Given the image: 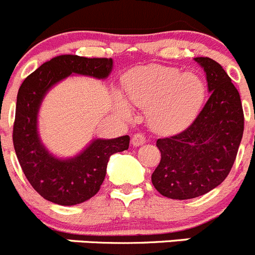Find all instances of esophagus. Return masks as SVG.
I'll return each mask as SVG.
<instances>
[{
	"label": "esophagus",
	"instance_id": "esophagus-1",
	"mask_svg": "<svg viewBox=\"0 0 255 255\" xmlns=\"http://www.w3.org/2000/svg\"><path fill=\"white\" fill-rule=\"evenodd\" d=\"M145 135L141 134V132H136V134L131 137V144L134 146L143 145V144L145 143Z\"/></svg>",
	"mask_w": 255,
	"mask_h": 255
}]
</instances>
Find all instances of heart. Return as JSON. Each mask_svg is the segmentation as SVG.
<instances>
[{
    "instance_id": "obj_1",
    "label": "heart",
    "mask_w": 255,
    "mask_h": 255,
    "mask_svg": "<svg viewBox=\"0 0 255 255\" xmlns=\"http://www.w3.org/2000/svg\"><path fill=\"white\" fill-rule=\"evenodd\" d=\"M125 93L136 106L148 110L151 126L158 131L184 129L200 112L206 86L196 73H181L173 67L146 65L126 76ZM123 107L125 104L120 100Z\"/></svg>"
}]
</instances>
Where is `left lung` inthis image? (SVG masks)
I'll use <instances>...</instances> for the list:
<instances>
[{
	"mask_svg": "<svg viewBox=\"0 0 255 255\" xmlns=\"http://www.w3.org/2000/svg\"><path fill=\"white\" fill-rule=\"evenodd\" d=\"M211 92L187 129L156 140L160 162L151 182L160 195L188 200L214 190L230 173L244 131L240 95L224 68L209 57L195 58Z\"/></svg>",
	"mask_w": 255,
	"mask_h": 255,
	"instance_id": "left-lung-1",
	"label": "left lung"
}]
</instances>
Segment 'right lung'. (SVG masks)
Listing matches in <instances>:
<instances>
[{
	"label": "right lung",
	"instance_id": "obj_1",
	"mask_svg": "<svg viewBox=\"0 0 255 255\" xmlns=\"http://www.w3.org/2000/svg\"><path fill=\"white\" fill-rule=\"evenodd\" d=\"M111 69V58L58 55L27 76L18 88L13 148L29 183L50 202L71 206L95 196L106 176L110 156L129 148L130 137L97 139L72 159H57L45 150L37 135L36 119L41 100L51 86L72 73L106 78Z\"/></svg>",
	"mask_w": 255,
	"mask_h": 255
}]
</instances>
